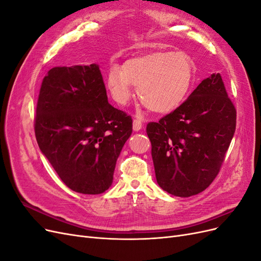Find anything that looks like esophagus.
<instances>
[{"mask_svg": "<svg viewBox=\"0 0 261 261\" xmlns=\"http://www.w3.org/2000/svg\"><path fill=\"white\" fill-rule=\"evenodd\" d=\"M141 127H143V122H141V120H139V118H134L133 129L135 132H138L141 129Z\"/></svg>", "mask_w": 261, "mask_h": 261, "instance_id": "obj_1", "label": "esophagus"}]
</instances>
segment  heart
I'll return each instance as SVG.
<instances>
[{"label": "heart", "mask_w": 261, "mask_h": 261, "mask_svg": "<svg viewBox=\"0 0 261 261\" xmlns=\"http://www.w3.org/2000/svg\"><path fill=\"white\" fill-rule=\"evenodd\" d=\"M192 77V64L185 54L155 51L127 60L122 69L112 66L107 87L120 105L127 103L133 94L130 86L135 87L140 101L150 111L167 114L184 101Z\"/></svg>", "instance_id": "heart-1"}]
</instances>
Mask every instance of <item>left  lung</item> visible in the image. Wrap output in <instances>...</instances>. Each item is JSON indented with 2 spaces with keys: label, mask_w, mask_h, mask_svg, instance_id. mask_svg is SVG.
I'll use <instances>...</instances> for the list:
<instances>
[{
  "label": "left lung",
  "mask_w": 261,
  "mask_h": 261,
  "mask_svg": "<svg viewBox=\"0 0 261 261\" xmlns=\"http://www.w3.org/2000/svg\"><path fill=\"white\" fill-rule=\"evenodd\" d=\"M236 127V109L222 77L212 74L174 111L147 124L156 181L163 191L189 197L219 174Z\"/></svg>",
  "instance_id": "1"
}]
</instances>
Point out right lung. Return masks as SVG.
<instances>
[{
    "label": "right lung",
    "mask_w": 261,
    "mask_h": 261,
    "mask_svg": "<svg viewBox=\"0 0 261 261\" xmlns=\"http://www.w3.org/2000/svg\"><path fill=\"white\" fill-rule=\"evenodd\" d=\"M132 132V116L108 102L98 65L53 67L44 76L36 109V139L72 191L106 192Z\"/></svg>",
    "instance_id": "1"
}]
</instances>
